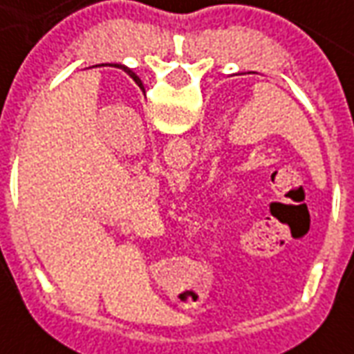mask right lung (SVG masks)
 I'll list each match as a JSON object with an SVG mask.
<instances>
[{
    "instance_id": "add662e5",
    "label": "right lung",
    "mask_w": 354,
    "mask_h": 354,
    "mask_svg": "<svg viewBox=\"0 0 354 354\" xmlns=\"http://www.w3.org/2000/svg\"><path fill=\"white\" fill-rule=\"evenodd\" d=\"M114 66H116V68L124 70L125 74H127V76H129V77H133V82H135V84L139 85V87H141V89H142V82H141V80H139V76H137V74H135V72H133L131 68H127V66H124V64H114Z\"/></svg>"
}]
</instances>
